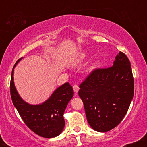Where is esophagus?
Masks as SVG:
<instances>
[{
	"label": "esophagus",
	"mask_w": 147,
	"mask_h": 147,
	"mask_svg": "<svg viewBox=\"0 0 147 147\" xmlns=\"http://www.w3.org/2000/svg\"><path fill=\"white\" fill-rule=\"evenodd\" d=\"M73 90H74V92H75V93H77L78 92V91L79 90V88L77 85H74L73 86Z\"/></svg>",
	"instance_id": "esophagus-1"
}]
</instances>
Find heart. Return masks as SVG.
Returning a JSON list of instances; mask_svg holds the SVG:
<instances>
[{"instance_id":"b5f03b06","label":"heart","mask_w":147,"mask_h":147,"mask_svg":"<svg viewBox=\"0 0 147 147\" xmlns=\"http://www.w3.org/2000/svg\"><path fill=\"white\" fill-rule=\"evenodd\" d=\"M89 55V52H83L79 55L78 57V59L79 60H84L86 59Z\"/></svg>"}]
</instances>
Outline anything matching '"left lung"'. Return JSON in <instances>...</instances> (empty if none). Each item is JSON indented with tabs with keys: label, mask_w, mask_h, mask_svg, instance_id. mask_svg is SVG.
<instances>
[{
	"label": "left lung",
	"mask_w": 147,
	"mask_h": 147,
	"mask_svg": "<svg viewBox=\"0 0 147 147\" xmlns=\"http://www.w3.org/2000/svg\"><path fill=\"white\" fill-rule=\"evenodd\" d=\"M89 125L98 132L116 127L127 113L134 94L131 63L119 52L113 66L97 69L79 86Z\"/></svg>",
	"instance_id": "8db88e82"
}]
</instances>
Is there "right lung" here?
I'll return each mask as SVG.
<instances>
[{
  "instance_id": "right-lung-1",
  "label": "right lung",
  "mask_w": 147,
  "mask_h": 147,
  "mask_svg": "<svg viewBox=\"0 0 147 147\" xmlns=\"http://www.w3.org/2000/svg\"><path fill=\"white\" fill-rule=\"evenodd\" d=\"M22 59L16 62L11 72L10 92L14 106L25 124L36 134L46 138L58 136L65 126L63 113L74 95L72 87L67 82L55 89L42 104L34 105L26 102L18 93L14 82V69Z\"/></svg>"
}]
</instances>
